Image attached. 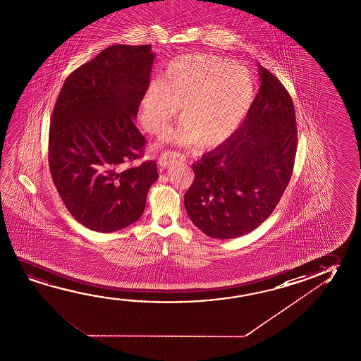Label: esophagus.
<instances>
[{
    "label": "esophagus",
    "instance_id": "esophagus-1",
    "mask_svg": "<svg viewBox=\"0 0 361 361\" xmlns=\"http://www.w3.org/2000/svg\"><path fill=\"white\" fill-rule=\"evenodd\" d=\"M183 157H185L183 154H180V152H176V151H165V152H162V154H160V157H159V166L162 167V169H166V167L172 165L173 162L183 161Z\"/></svg>",
    "mask_w": 361,
    "mask_h": 361
}]
</instances>
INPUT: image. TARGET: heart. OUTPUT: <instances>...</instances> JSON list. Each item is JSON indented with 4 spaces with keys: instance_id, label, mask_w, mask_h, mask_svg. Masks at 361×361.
<instances>
[{
    "instance_id": "heart-1",
    "label": "heart",
    "mask_w": 361,
    "mask_h": 361,
    "mask_svg": "<svg viewBox=\"0 0 361 361\" xmlns=\"http://www.w3.org/2000/svg\"><path fill=\"white\" fill-rule=\"evenodd\" d=\"M255 85L248 69L212 54L180 56L167 64L160 82L151 84L141 103V121L151 133L167 128L180 106L183 123L167 142L213 147L224 142L248 114Z\"/></svg>"
}]
</instances>
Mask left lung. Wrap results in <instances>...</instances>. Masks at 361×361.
Wrapping results in <instances>:
<instances>
[{
	"mask_svg": "<svg viewBox=\"0 0 361 361\" xmlns=\"http://www.w3.org/2000/svg\"><path fill=\"white\" fill-rule=\"evenodd\" d=\"M259 68L260 88L242 127L192 165L185 207L207 235L231 239L266 220L290 183L297 151L293 102L283 84Z\"/></svg>",
	"mask_w": 361,
	"mask_h": 361,
	"instance_id": "1",
	"label": "left lung"
}]
</instances>
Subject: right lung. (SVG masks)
Instances as JSON below:
<instances>
[{
  "mask_svg": "<svg viewBox=\"0 0 361 361\" xmlns=\"http://www.w3.org/2000/svg\"><path fill=\"white\" fill-rule=\"evenodd\" d=\"M154 59L151 45L106 48L66 78L54 106L50 173L73 218L92 231L133 224L159 178L154 161L130 165L146 146L133 119Z\"/></svg>",
  "mask_w": 361,
  "mask_h": 361,
  "instance_id": "add662e5",
  "label": "right lung"
}]
</instances>
